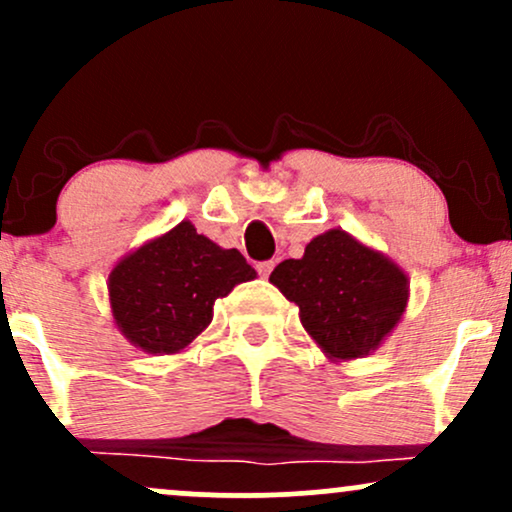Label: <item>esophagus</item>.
<instances>
[{"mask_svg": "<svg viewBox=\"0 0 512 512\" xmlns=\"http://www.w3.org/2000/svg\"><path fill=\"white\" fill-rule=\"evenodd\" d=\"M272 269H274V262H272V260H269V262H260V264H257V274H260L262 279H267V276L272 274Z\"/></svg>", "mask_w": 512, "mask_h": 512, "instance_id": "obj_1", "label": "esophagus"}]
</instances>
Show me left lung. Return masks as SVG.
<instances>
[{"label":"left lung","instance_id":"8db88e82","mask_svg":"<svg viewBox=\"0 0 512 512\" xmlns=\"http://www.w3.org/2000/svg\"><path fill=\"white\" fill-rule=\"evenodd\" d=\"M269 281L298 305L305 332L332 361L378 349L409 303L407 272L342 228L310 240L301 260L276 264Z\"/></svg>","mask_w":512,"mask_h":512}]
</instances>
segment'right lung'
I'll return each mask as SVG.
<instances>
[{
  "mask_svg": "<svg viewBox=\"0 0 512 512\" xmlns=\"http://www.w3.org/2000/svg\"><path fill=\"white\" fill-rule=\"evenodd\" d=\"M255 276L236 248L223 250L192 221H180L115 262L110 313L137 349L180 354L211 325L214 303Z\"/></svg>",
  "mask_w": 512,
  "mask_h": 512,
  "instance_id": "obj_1",
  "label": "right lung"
}]
</instances>
